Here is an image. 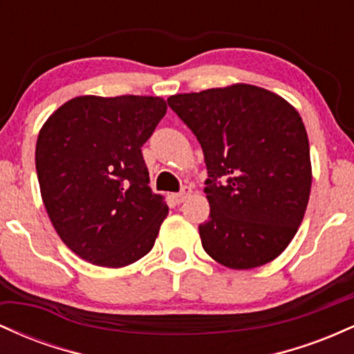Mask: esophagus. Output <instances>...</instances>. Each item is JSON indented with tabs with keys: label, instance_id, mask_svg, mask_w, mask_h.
<instances>
[{
	"label": "esophagus",
	"instance_id": "esophagus-1",
	"mask_svg": "<svg viewBox=\"0 0 354 354\" xmlns=\"http://www.w3.org/2000/svg\"><path fill=\"white\" fill-rule=\"evenodd\" d=\"M191 194V188H188V186H185V188H183L180 193H173L171 194V198H173V201L176 203V205H180V203H183L186 200V198H188Z\"/></svg>",
	"mask_w": 354,
	"mask_h": 354
}]
</instances>
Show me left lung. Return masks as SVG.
<instances>
[{
  "label": "left lung",
  "mask_w": 354,
  "mask_h": 354,
  "mask_svg": "<svg viewBox=\"0 0 354 354\" xmlns=\"http://www.w3.org/2000/svg\"><path fill=\"white\" fill-rule=\"evenodd\" d=\"M205 154L209 218L201 245L231 270L273 261L301 225L311 191L310 143L299 113L253 84L168 98Z\"/></svg>",
  "instance_id": "1"
}]
</instances>
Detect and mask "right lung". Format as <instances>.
<instances>
[{
	"label": "right lung",
	"mask_w": 354,
	"mask_h": 354,
	"mask_svg": "<svg viewBox=\"0 0 354 354\" xmlns=\"http://www.w3.org/2000/svg\"><path fill=\"white\" fill-rule=\"evenodd\" d=\"M158 96H78L39 129L36 173L56 233L81 259L123 268L151 251L168 214L141 146L166 115Z\"/></svg>",
	"instance_id": "add662e5"
}]
</instances>
